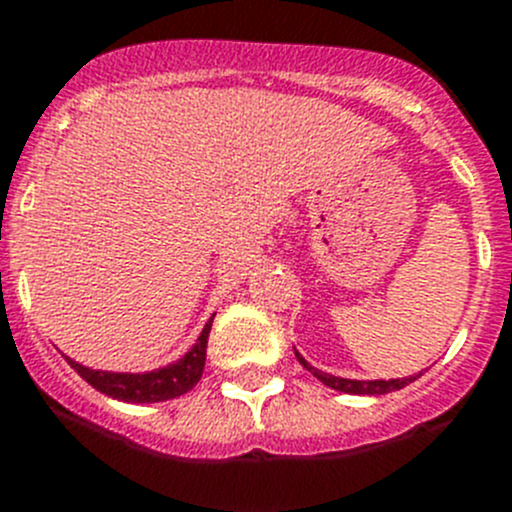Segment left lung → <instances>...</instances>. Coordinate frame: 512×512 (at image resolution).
I'll return each mask as SVG.
<instances>
[{
  "mask_svg": "<svg viewBox=\"0 0 512 512\" xmlns=\"http://www.w3.org/2000/svg\"><path fill=\"white\" fill-rule=\"evenodd\" d=\"M295 356H298V361L303 364V369H308L310 374L315 376V379L321 381V384L331 386V389L336 391H343V394H366V396H379V394H389V391H396V389H404L407 384H412L414 379H419L417 374L414 376H407V379H379V381H356V379H341V376H331V374H323V371L313 369V366L305 361L303 356H300L298 351H295Z\"/></svg>",
  "mask_w": 512,
  "mask_h": 512,
  "instance_id": "8db88e82",
  "label": "left lung"
}]
</instances>
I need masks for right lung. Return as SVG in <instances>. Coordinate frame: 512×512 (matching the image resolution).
<instances>
[{
    "instance_id": "1",
    "label": "right lung",
    "mask_w": 512,
    "mask_h": 512,
    "mask_svg": "<svg viewBox=\"0 0 512 512\" xmlns=\"http://www.w3.org/2000/svg\"><path fill=\"white\" fill-rule=\"evenodd\" d=\"M209 331H212V318L204 326L202 336L197 343L176 361V364L164 366V369L148 371V374H113V371H95L88 366L78 364L73 358H68V364L88 381L93 389L100 394L113 396L118 401H131V404H154V401L176 399V396L186 394L189 389L197 386L202 379L204 361H207V341Z\"/></svg>"
}]
</instances>
